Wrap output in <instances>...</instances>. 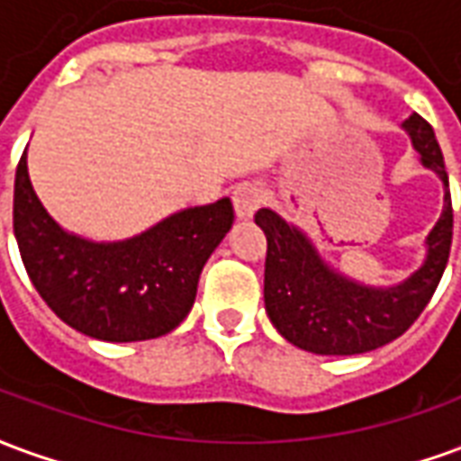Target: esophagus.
<instances>
[{
  "instance_id": "1",
  "label": "esophagus",
  "mask_w": 461,
  "mask_h": 461,
  "mask_svg": "<svg viewBox=\"0 0 461 461\" xmlns=\"http://www.w3.org/2000/svg\"><path fill=\"white\" fill-rule=\"evenodd\" d=\"M231 202H234V212L240 220H251L254 212L264 204V190L257 182H241L231 192Z\"/></svg>"
}]
</instances>
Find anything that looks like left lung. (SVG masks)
I'll list each match as a JSON object with an SVG mask.
<instances>
[{
  "label": "left lung",
  "mask_w": 461,
  "mask_h": 461,
  "mask_svg": "<svg viewBox=\"0 0 461 461\" xmlns=\"http://www.w3.org/2000/svg\"><path fill=\"white\" fill-rule=\"evenodd\" d=\"M402 131L425 170L442 182V214L425 237V259L405 279L387 286L366 284L330 264L306 231L276 210L257 212L269 249L264 269V306L274 329L316 356H357L402 336L432 299L452 244V197L445 158L432 125L412 113Z\"/></svg>",
  "instance_id": "1"
}]
</instances>
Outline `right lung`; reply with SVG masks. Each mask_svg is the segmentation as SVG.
Instances as JSON below:
<instances>
[{"label": "right lung", "instance_id": "1", "mask_svg": "<svg viewBox=\"0 0 461 461\" xmlns=\"http://www.w3.org/2000/svg\"><path fill=\"white\" fill-rule=\"evenodd\" d=\"M234 221L230 197L172 212L128 240L95 241L64 230L29 180H14V237L26 274L59 319L108 343L160 339L190 313L212 251Z\"/></svg>", "mask_w": 461, "mask_h": 461}]
</instances>
